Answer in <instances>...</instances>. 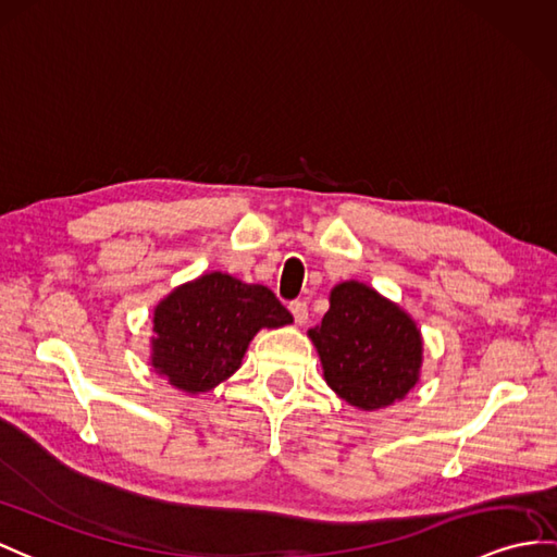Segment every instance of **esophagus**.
<instances>
[{"label":"esophagus","instance_id":"obj_1","mask_svg":"<svg viewBox=\"0 0 557 557\" xmlns=\"http://www.w3.org/2000/svg\"><path fill=\"white\" fill-rule=\"evenodd\" d=\"M290 314L295 319L297 325H305L309 321V309H307V302H290Z\"/></svg>","mask_w":557,"mask_h":557}]
</instances>
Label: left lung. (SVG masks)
<instances>
[{
  "mask_svg": "<svg viewBox=\"0 0 557 557\" xmlns=\"http://www.w3.org/2000/svg\"><path fill=\"white\" fill-rule=\"evenodd\" d=\"M329 311L307 335L323 381L359 411L401 401L420 381L423 335L409 311L361 281H343Z\"/></svg>",
  "mask_w": 557,
  "mask_h": 557,
  "instance_id": "1",
  "label": "left lung"
}]
</instances>
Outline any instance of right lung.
I'll use <instances>...</instances> for the list:
<instances>
[{"instance_id":"1","label":"right lung","mask_w":557,"mask_h":557,"mask_svg":"<svg viewBox=\"0 0 557 557\" xmlns=\"http://www.w3.org/2000/svg\"><path fill=\"white\" fill-rule=\"evenodd\" d=\"M288 323L290 311L269 288L210 271L156 305L151 366L172 387L200 395L240 369L257 333Z\"/></svg>"}]
</instances>
